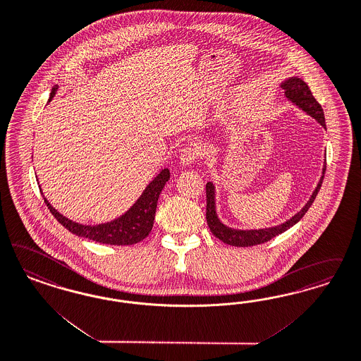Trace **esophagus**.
I'll list each match as a JSON object with an SVG mask.
<instances>
[{
    "instance_id": "esophagus-1",
    "label": "esophagus",
    "mask_w": 361,
    "mask_h": 361,
    "mask_svg": "<svg viewBox=\"0 0 361 361\" xmlns=\"http://www.w3.org/2000/svg\"><path fill=\"white\" fill-rule=\"evenodd\" d=\"M200 159V150L195 145H188L184 149H181L180 153V161L184 165L192 164V162L197 161Z\"/></svg>"
}]
</instances>
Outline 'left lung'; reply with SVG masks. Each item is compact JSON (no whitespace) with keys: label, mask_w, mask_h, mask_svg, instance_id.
<instances>
[{"label":"left lung","mask_w":361,"mask_h":361,"mask_svg":"<svg viewBox=\"0 0 361 361\" xmlns=\"http://www.w3.org/2000/svg\"><path fill=\"white\" fill-rule=\"evenodd\" d=\"M281 87L284 89L286 99H290L293 104L298 105V108H301L304 112L308 113L317 123H320V125L325 128L323 108L313 97L310 87L301 78L290 77L281 84ZM325 169H326V166L324 165L323 176H322L317 187L314 189V192L312 193L311 199L305 204V207L296 213L290 220L286 221L284 224L277 225L274 228H265V229L237 231V229H232V228L223 224L216 214L214 187L212 183H208L207 184V221H208V226H209L212 233L225 244L233 245V247H253V245H259V244L269 241L271 238L286 232L290 226L298 223L302 219V216L311 208V205L323 184Z\"/></svg>","instance_id":"left-lung-1"}]
</instances>
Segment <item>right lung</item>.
Listing matches in <instances>:
<instances>
[{
	"label": "right lung",
	"instance_id": "right-lung-1",
	"mask_svg": "<svg viewBox=\"0 0 361 361\" xmlns=\"http://www.w3.org/2000/svg\"><path fill=\"white\" fill-rule=\"evenodd\" d=\"M57 87H53L50 93V99L56 94ZM169 169H162L154 180L145 188L144 193L137 200L136 204L114 221L99 225H81L75 223L56 211L48 200L44 199L50 213L57 219L60 224L63 225L69 232L77 236L85 237L89 240L97 241L101 244L109 245H133L142 241L148 236L153 228L154 214L157 208V200L161 193L165 183L169 180Z\"/></svg>",
	"mask_w": 361,
	"mask_h": 361
}]
</instances>
